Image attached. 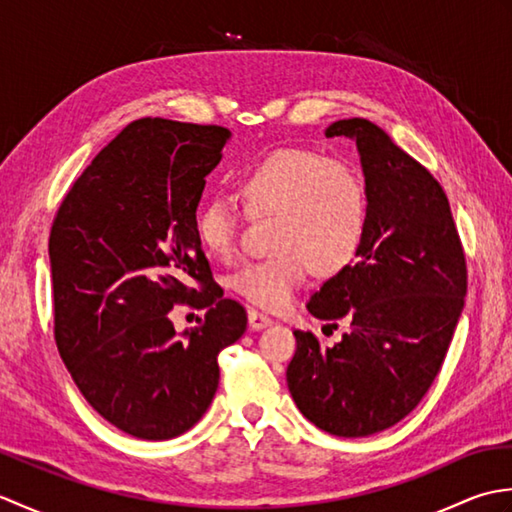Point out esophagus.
<instances>
[{
  "instance_id": "esophagus-1",
  "label": "esophagus",
  "mask_w": 512,
  "mask_h": 512,
  "mask_svg": "<svg viewBox=\"0 0 512 512\" xmlns=\"http://www.w3.org/2000/svg\"><path fill=\"white\" fill-rule=\"evenodd\" d=\"M270 323H273V319L266 317V314L257 312V310H248V325H250V330H264V328H268Z\"/></svg>"
}]
</instances>
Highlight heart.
<instances>
[{
    "instance_id": "b5f03b06",
    "label": "heart",
    "mask_w": 512,
    "mask_h": 512,
    "mask_svg": "<svg viewBox=\"0 0 512 512\" xmlns=\"http://www.w3.org/2000/svg\"><path fill=\"white\" fill-rule=\"evenodd\" d=\"M237 191L250 215L279 217V253L244 266L233 281L239 295L259 308H284L312 268H345L365 237V182L345 160L310 149H275L239 173ZM195 231L211 255L233 257L239 213L228 200L209 198L195 217Z\"/></svg>"
}]
</instances>
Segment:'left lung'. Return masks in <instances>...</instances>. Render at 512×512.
<instances>
[{
    "mask_svg": "<svg viewBox=\"0 0 512 512\" xmlns=\"http://www.w3.org/2000/svg\"><path fill=\"white\" fill-rule=\"evenodd\" d=\"M325 136L356 143L367 193L365 237L356 262L314 292L312 317L347 323L323 347L295 332L288 389L299 411L339 438L389 429L436 380L466 297V264L451 206L438 180L385 129L343 118Z\"/></svg>",
    "mask_w": 512,
    "mask_h": 512,
    "instance_id": "1",
    "label": "left lung"
}]
</instances>
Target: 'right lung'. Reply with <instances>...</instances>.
Returning a JSON list of instances; mask_svg holds the SVG:
<instances>
[{
	"mask_svg": "<svg viewBox=\"0 0 512 512\" xmlns=\"http://www.w3.org/2000/svg\"><path fill=\"white\" fill-rule=\"evenodd\" d=\"M231 136L140 118L101 149L54 217L59 354L83 398L140 440H171L204 416L220 383L217 354L246 330L244 308L213 284L195 231L204 178ZM178 302L207 310L198 329L172 330Z\"/></svg>",
	"mask_w": 512,
	"mask_h": 512,
	"instance_id": "add662e5",
	"label": "right lung"
}]
</instances>
